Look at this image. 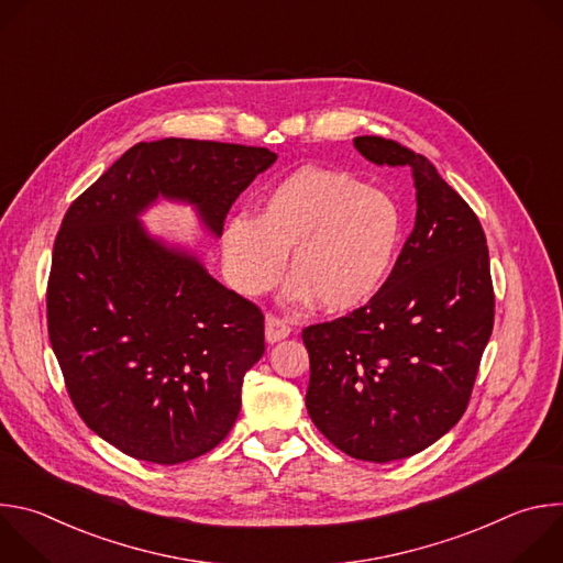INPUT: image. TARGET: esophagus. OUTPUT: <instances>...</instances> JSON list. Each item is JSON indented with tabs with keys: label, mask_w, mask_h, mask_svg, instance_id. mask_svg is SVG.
I'll list each match as a JSON object with an SVG mask.
<instances>
[{
	"label": "esophagus",
	"mask_w": 563,
	"mask_h": 563,
	"mask_svg": "<svg viewBox=\"0 0 563 563\" xmlns=\"http://www.w3.org/2000/svg\"><path fill=\"white\" fill-rule=\"evenodd\" d=\"M289 332H291V328H289L287 320H283L278 316H267V320H265V339H267V343H278V341L287 339Z\"/></svg>",
	"instance_id": "34e87169"
}]
</instances>
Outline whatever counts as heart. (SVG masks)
<instances>
[{"label":"heart","mask_w":563,"mask_h":563,"mask_svg":"<svg viewBox=\"0 0 563 563\" xmlns=\"http://www.w3.org/2000/svg\"><path fill=\"white\" fill-rule=\"evenodd\" d=\"M400 231V209L385 191L347 172L302 167L263 198L254 218L227 222L222 256L231 285L261 296L278 280L289 252L287 300L316 298L328 311H347L389 276Z\"/></svg>","instance_id":"obj_1"}]
</instances>
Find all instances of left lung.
Listing matches in <instances>:
<instances>
[{"label":"left lung","instance_id":"8db88e82","mask_svg":"<svg viewBox=\"0 0 563 563\" xmlns=\"http://www.w3.org/2000/svg\"><path fill=\"white\" fill-rule=\"evenodd\" d=\"M374 165L406 167L417 220L367 305L302 330L313 426L341 452L408 459L463 417L495 325L486 233L428 157L378 135L354 137Z\"/></svg>","mask_w":563,"mask_h":563}]
</instances>
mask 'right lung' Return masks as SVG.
Instances as JSON below:
<instances>
[{
	"label": "right lung",
	"instance_id": "1",
	"mask_svg": "<svg viewBox=\"0 0 563 563\" xmlns=\"http://www.w3.org/2000/svg\"><path fill=\"white\" fill-rule=\"evenodd\" d=\"M276 157L209 140L140 142L68 207L48 276V339L77 415L120 452L176 465L213 450L265 354L263 311L137 216L157 198L187 202L218 238Z\"/></svg>",
	"mask_w": 563,
	"mask_h": 563
}]
</instances>
